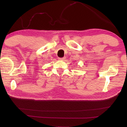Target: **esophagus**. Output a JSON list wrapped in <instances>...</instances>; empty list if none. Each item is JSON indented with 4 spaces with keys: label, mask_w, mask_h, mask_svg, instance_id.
Segmentation results:
<instances>
[{
    "label": "esophagus",
    "mask_w": 127,
    "mask_h": 127,
    "mask_svg": "<svg viewBox=\"0 0 127 127\" xmlns=\"http://www.w3.org/2000/svg\"><path fill=\"white\" fill-rule=\"evenodd\" d=\"M66 59L65 57H63V58H59L58 59L59 61H64Z\"/></svg>",
    "instance_id": "obj_1"
}]
</instances>
